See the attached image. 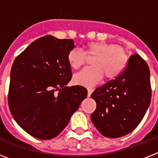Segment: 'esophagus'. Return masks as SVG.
Returning <instances> with one entry per match:
<instances>
[{
  "label": "esophagus",
  "instance_id": "34e87169",
  "mask_svg": "<svg viewBox=\"0 0 158 158\" xmlns=\"http://www.w3.org/2000/svg\"><path fill=\"white\" fill-rule=\"evenodd\" d=\"M93 92H94V89H88V97L91 96V94Z\"/></svg>",
  "mask_w": 158,
  "mask_h": 158
}]
</instances>
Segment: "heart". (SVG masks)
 <instances>
[{
  "instance_id": "heart-1",
  "label": "heart",
  "mask_w": 158,
  "mask_h": 158,
  "mask_svg": "<svg viewBox=\"0 0 158 158\" xmlns=\"http://www.w3.org/2000/svg\"><path fill=\"white\" fill-rule=\"evenodd\" d=\"M88 56H96L92 60V67L84 68L74 75V82L84 87L94 86L104 76L110 80L121 74L127 64L125 51L115 44L106 42H92L86 45L85 53L79 48L69 52L67 60L71 68L79 69Z\"/></svg>"
}]
</instances>
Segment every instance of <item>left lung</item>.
I'll list each match as a JSON object with an SVG mask.
<instances>
[{
  "mask_svg": "<svg viewBox=\"0 0 158 158\" xmlns=\"http://www.w3.org/2000/svg\"><path fill=\"white\" fill-rule=\"evenodd\" d=\"M149 77L147 63L139 55L134 54L119 76L92 94L97 107L91 120L103 136L122 137L141 122L151 102Z\"/></svg>",
  "mask_w": 158,
  "mask_h": 158,
  "instance_id": "1",
  "label": "left lung"
}]
</instances>
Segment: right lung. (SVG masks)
<instances>
[{
  "mask_svg": "<svg viewBox=\"0 0 158 158\" xmlns=\"http://www.w3.org/2000/svg\"><path fill=\"white\" fill-rule=\"evenodd\" d=\"M74 48L72 39L47 35L33 42L14 61L9 107L16 123L33 137H56L86 98L84 87H67L72 78L67 56Z\"/></svg>",
  "mask_w": 158,
  "mask_h": 158,
  "instance_id": "right-lung-1",
  "label": "right lung"
}]
</instances>
